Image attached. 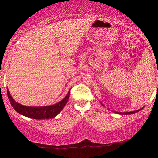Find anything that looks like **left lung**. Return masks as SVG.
Listing matches in <instances>:
<instances>
[{"label":"left lung","instance_id":"left-lung-1","mask_svg":"<svg viewBox=\"0 0 158 158\" xmlns=\"http://www.w3.org/2000/svg\"><path fill=\"white\" fill-rule=\"evenodd\" d=\"M101 105H102V106H104L101 103ZM143 107H142L141 109H138V110H136V111H130V112H116V111H114V113H116V114H121V115H130V114H135V113H137V112H138V111H141V109H142Z\"/></svg>","mask_w":158,"mask_h":158}]
</instances>
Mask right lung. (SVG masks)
<instances>
[{
	"mask_svg": "<svg viewBox=\"0 0 158 158\" xmlns=\"http://www.w3.org/2000/svg\"><path fill=\"white\" fill-rule=\"evenodd\" d=\"M7 95H8L9 100L11 103L12 107L15 110L23 116L26 117L31 118L37 120L49 119L54 118L63 110V109L68 101L69 97V92L70 89L68 93V94L62 100L60 101L55 105L45 106H27L20 105L10 95L8 89L7 88Z\"/></svg>",
	"mask_w": 158,
	"mask_h": 158,
	"instance_id": "add662e5",
	"label": "right lung"
}]
</instances>
